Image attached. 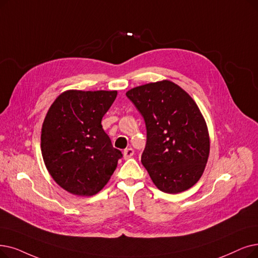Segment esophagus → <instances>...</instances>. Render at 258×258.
<instances>
[{
	"mask_svg": "<svg viewBox=\"0 0 258 258\" xmlns=\"http://www.w3.org/2000/svg\"><path fill=\"white\" fill-rule=\"evenodd\" d=\"M134 150L132 148H128V149H125L124 152H123V157H124V159H128L131 158V157L134 156Z\"/></svg>",
	"mask_w": 258,
	"mask_h": 258,
	"instance_id": "34e87169",
	"label": "esophagus"
}]
</instances>
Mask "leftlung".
<instances>
[{"instance_id": "left-lung-1", "label": "left lung", "mask_w": 258, "mask_h": 258, "mask_svg": "<svg viewBox=\"0 0 258 258\" xmlns=\"http://www.w3.org/2000/svg\"><path fill=\"white\" fill-rule=\"evenodd\" d=\"M126 96L147 126L141 162L154 184L169 194L192 187L210 154L207 123L192 97L169 80L134 87Z\"/></svg>"}]
</instances>
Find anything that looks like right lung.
<instances>
[{
	"instance_id": "right-lung-1",
	"label": "right lung",
	"mask_w": 258,
	"mask_h": 258,
	"mask_svg": "<svg viewBox=\"0 0 258 258\" xmlns=\"http://www.w3.org/2000/svg\"><path fill=\"white\" fill-rule=\"evenodd\" d=\"M117 91L71 89L50 105L41 133L44 163L53 180L78 196H93L105 186L122 153L115 149L101 120Z\"/></svg>"
}]
</instances>
